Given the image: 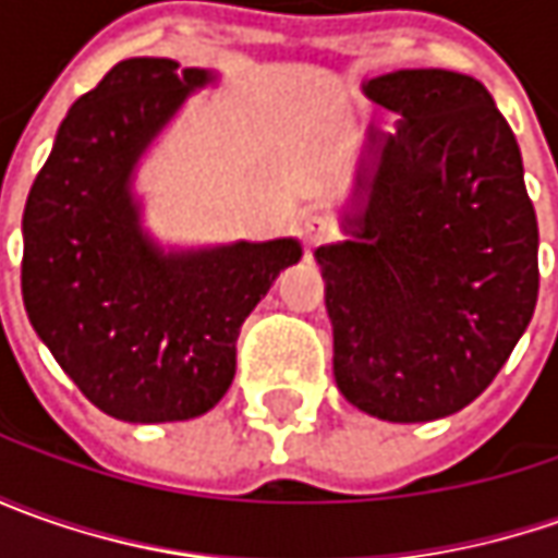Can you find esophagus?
Returning <instances> with one entry per match:
<instances>
[{"label": "esophagus", "mask_w": 558, "mask_h": 558, "mask_svg": "<svg viewBox=\"0 0 558 558\" xmlns=\"http://www.w3.org/2000/svg\"><path fill=\"white\" fill-rule=\"evenodd\" d=\"M329 239H332V223L326 217H319V214H311L304 220V242H307V247L326 245Z\"/></svg>", "instance_id": "esophagus-1"}]
</instances>
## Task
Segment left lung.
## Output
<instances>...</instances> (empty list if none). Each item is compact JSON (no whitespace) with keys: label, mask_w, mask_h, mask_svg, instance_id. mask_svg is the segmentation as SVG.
<instances>
[{"label":"left lung","mask_w":558,"mask_h":558,"mask_svg":"<svg viewBox=\"0 0 558 558\" xmlns=\"http://www.w3.org/2000/svg\"><path fill=\"white\" fill-rule=\"evenodd\" d=\"M360 89L400 120L363 136L341 239L313 251L335 385L385 422L453 416L504 369L537 304L522 151L475 76L407 68Z\"/></svg>","instance_id":"obj_1"}]
</instances>
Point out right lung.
<instances>
[{
  "label": "right lung",
  "mask_w": 558,
  "mask_h": 558,
  "mask_svg": "<svg viewBox=\"0 0 558 558\" xmlns=\"http://www.w3.org/2000/svg\"><path fill=\"white\" fill-rule=\"evenodd\" d=\"M210 68L126 58L61 120L24 207L21 291L33 332L101 413L183 422L220 403L235 341L301 242L170 245L145 226L140 170Z\"/></svg>",
  "instance_id": "obj_1"
}]
</instances>
